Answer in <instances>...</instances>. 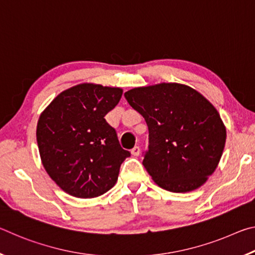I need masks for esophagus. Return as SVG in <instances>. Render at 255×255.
Listing matches in <instances>:
<instances>
[{"label": "esophagus", "instance_id": "obj_1", "mask_svg": "<svg viewBox=\"0 0 255 255\" xmlns=\"http://www.w3.org/2000/svg\"><path fill=\"white\" fill-rule=\"evenodd\" d=\"M131 154L133 155V156H138V155L140 154L139 146H135V147H133V148L131 149Z\"/></svg>", "mask_w": 255, "mask_h": 255}]
</instances>
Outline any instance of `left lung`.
Returning a JSON list of instances; mask_svg holds the SVG:
<instances>
[{"label":"left lung","instance_id":"obj_1","mask_svg":"<svg viewBox=\"0 0 255 255\" xmlns=\"http://www.w3.org/2000/svg\"><path fill=\"white\" fill-rule=\"evenodd\" d=\"M148 127L143 165L159 187L192 191L214 173L226 141L215 107L190 86L161 83L125 93Z\"/></svg>","mask_w":255,"mask_h":255}]
</instances>
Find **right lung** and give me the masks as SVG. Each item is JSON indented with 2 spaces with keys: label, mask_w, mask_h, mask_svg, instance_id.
<instances>
[{
  "label": "right lung",
  "mask_w": 255,
  "mask_h": 255,
  "mask_svg": "<svg viewBox=\"0 0 255 255\" xmlns=\"http://www.w3.org/2000/svg\"><path fill=\"white\" fill-rule=\"evenodd\" d=\"M119 88L83 83L58 94L38 120L37 143L45 170L77 198L106 193L130 156L105 116L118 105Z\"/></svg>",
  "instance_id": "right-lung-1"
}]
</instances>
